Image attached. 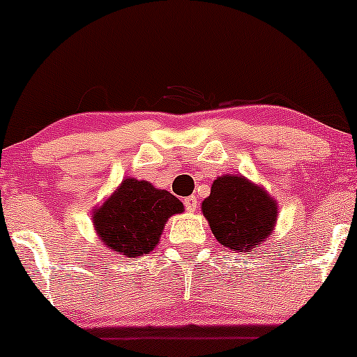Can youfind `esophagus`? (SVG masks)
<instances>
[{
	"label": "esophagus",
	"mask_w": 357,
	"mask_h": 357,
	"mask_svg": "<svg viewBox=\"0 0 357 357\" xmlns=\"http://www.w3.org/2000/svg\"><path fill=\"white\" fill-rule=\"evenodd\" d=\"M183 206H185V209L189 211V213H194V211L197 209V206H199L197 197H195V195H190V197H187L185 201H183Z\"/></svg>",
	"instance_id": "esophagus-1"
}]
</instances>
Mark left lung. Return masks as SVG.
<instances>
[{
	"mask_svg": "<svg viewBox=\"0 0 357 357\" xmlns=\"http://www.w3.org/2000/svg\"><path fill=\"white\" fill-rule=\"evenodd\" d=\"M201 208L216 240L241 254L255 252L278 220L274 199L241 175H223L214 180Z\"/></svg>",
	"mask_w": 357,
	"mask_h": 357,
	"instance_id": "left-lung-1",
	"label": "left lung"
}]
</instances>
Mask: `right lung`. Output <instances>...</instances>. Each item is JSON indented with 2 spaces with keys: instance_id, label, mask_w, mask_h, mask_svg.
<instances>
[{
  "instance_id": "right-lung-1",
  "label": "right lung",
  "mask_w": 357,
  "mask_h": 357,
  "mask_svg": "<svg viewBox=\"0 0 357 357\" xmlns=\"http://www.w3.org/2000/svg\"><path fill=\"white\" fill-rule=\"evenodd\" d=\"M183 204L146 180L126 178L105 202L93 211V226L103 245L129 259L149 254L158 245L168 218Z\"/></svg>"
}]
</instances>
